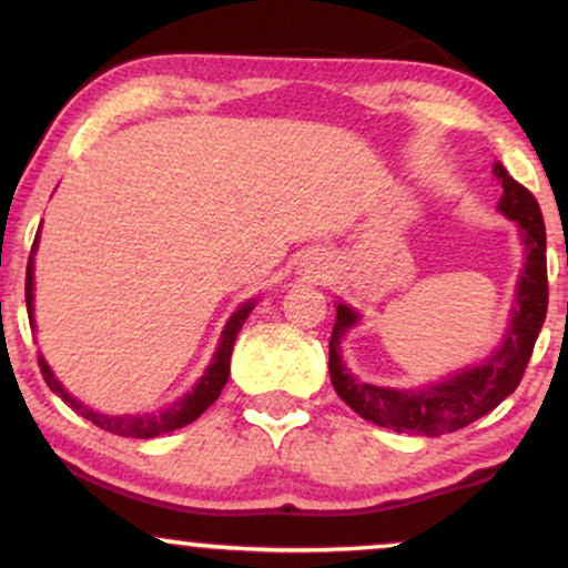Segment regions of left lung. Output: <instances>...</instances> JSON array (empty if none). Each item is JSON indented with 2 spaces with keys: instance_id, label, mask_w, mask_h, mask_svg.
I'll return each mask as SVG.
<instances>
[{
  "instance_id": "left-lung-1",
  "label": "left lung",
  "mask_w": 568,
  "mask_h": 568,
  "mask_svg": "<svg viewBox=\"0 0 568 568\" xmlns=\"http://www.w3.org/2000/svg\"><path fill=\"white\" fill-rule=\"evenodd\" d=\"M494 175L501 181L499 211L513 219L520 230V243L526 251V264L515 285V304L510 312V328L486 361L478 366L462 368L443 382L427 384L422 389L376 387L355 379L342 361V338L361 321L347 304L336 306L334 334L328 342V371L336 395L363 419L395 433L438 435L454 433L473 425L515 393L524 371L529 366L539 331L547 315V256H545V221L539 202L526 186H520L505 168L494 165Z\"/></svg>"
}]
</instances>
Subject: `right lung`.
Wrapping results in <instances>:
<instances>
[{
  "instance_id": "1",
  "label": "right lung",
  "mask_w": 568,
  "mask_h": 568,
  "mask_svg": "<svg viewBox=\"0 0 568 568\" xmlns=\"http://www.w3.org/2000/svg\"><path fill=\"white\" fill-rule=\"evenodd\" d=\"M37 240H34V245H31L29 266H26V310H29L31 325H34V251H37ZM253 304H256V302H245L230 317V323L224 325V331H221V342H219L216 355H213L211 366H207L205 374L200 376V382L192 387V393H186L184 397H181V400H175L173 406L154 410V414H125V416L98 414V410L82 406L80 400H74V397H71L67 389H63V384L55 379V374L50 371L48 361H44L42 355H39V371H42L48 387L53 389L55 395H61V400L69 403V406L74 408L77 414L93 422L95 427L106 429V433L122 435V438H158V435L173 433V429L192 425V422L197 419L202 410L211 406V403H216V397L221 395V389H224L226 379H230V361H232L234 338H237L240 328H243L247 315H251Z\"/></svg>"
}]
</instances>
